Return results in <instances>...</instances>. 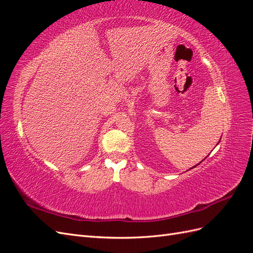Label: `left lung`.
I'll list each match as a JSON object with an SVG mask.
<instances>
[{
	"instance_id": "left-lung-1",
	"label": "left lung",
	"mask_w": 253,
	"mask_h": 253,
	"mask_svg": "<svg viewBox=\"0 0 253 253\" xmlns=\"http://www.w3.org/2000/svg\"><path fill=\"white\" fill-rule=\"evenodd\" d=\"M193 168H195V167H193Z\"/></svg>"
}]
</instances>
